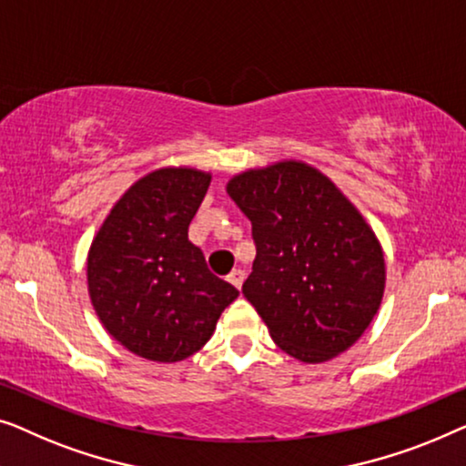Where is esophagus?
I'll return each mask as SVG.
<instances>
[{
  "instance_id": "1",
  "label": "esophagus",
  "mask_w": 466,
  "mask_h": 466,
  "mask_svg": "<svg viewBox=\"0 0 466 466\" xmlns=\"http://www.w3.org/2000/svg\"><path fill=\"white\" fill-rule=\"evenodd\" d=\"M228 280H230V283L236 287V289H240L242 280H245V272H242L240 268H234V270L228 274Z\"/></svg>"
}]
</instances>
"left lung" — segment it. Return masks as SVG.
<instances>
[{"mask_svg": "<svg viewBox=\"0 0 466 466\" xmlns=\"http://www.w3.org/2000/svg\"><path fill=\"white\" fill-rule=\"evenodd\" d=\"M228 194L253 226V272L242 285L274 344L301 363L349 350L376 317L384 251L339 187L301 160L248 168Z\"/></svg>", "mask_w": 466, "mask_h": 466, "instance_id": "1", "label": "left lung"}]
</instances>
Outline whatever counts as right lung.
Returning <instances> with one entry per match:
<instances>
[{"label":"right lung","instance_id":"obj_1","mask_svg":"<svg viewBox=\"0 0 466 466\" xmlns=\"http://www.w3.org/2000/svg\"><path fill=\"white\" fill-rule=\"evenodd\" d=\"M211 173L162 167L135 181L88 248V296L116 342L156 363L192 357L238 298L187 238Z\"/></svg>","mask_w":466,"mask_h":466}]
</instances>
